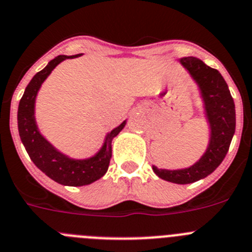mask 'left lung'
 <instances>
[{
    "instance_id": "left-lung-1",
    "label": "left lung",
    "mask_w": 252,
    "mask_h": 252,
    "mask_svg": "<svg viewBox=\"0 0 252 252\" xmlns=\"http://www.w3.org/2000/svg\"><path fill=\"white\" fill-rule=\"evenodd\" d=\"M181 63L193 76L202 92L211 126L210 146L205 156L189 168L167 171L153 167V171L164 181L188 185L207 177L221 164L227 154L236 128V113L227 84L219 70L207 66L202 60L196 58H183Z\"/></svg>"
}]
</instances>
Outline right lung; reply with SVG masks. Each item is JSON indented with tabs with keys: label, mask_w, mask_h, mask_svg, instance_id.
<instances>
[{
	"label": "right lung",
	"mask_w": 252,
	"mask_h": 252,
	"mask_svg": "<svg viewBox=\"0 0 252 252\" xmlns=\"http://www.w3.org/2000/svg\"><path fill=\"white\" fill-rule=\"evenodd\" d=\"M80 55L81 54L72 56L59 55L58 58L50 61L46 67L38 71L31 79L20 100L19 112H17L19 134L31 160L51 180L65 186H85L101 178L109 167L110 158H112L113 138L118 135V133L126 126V122H123L118 128L113 129L106 137L100 152L95 157L85 160L70 159L66 156L56 151L40 134L35 123V117H33L35 99L38 89L45 79L50 75V72L55 69L56 65L60 64L65 59H72Z\"/></svg>",
	"instance_id": "1"
}]
</instances>
